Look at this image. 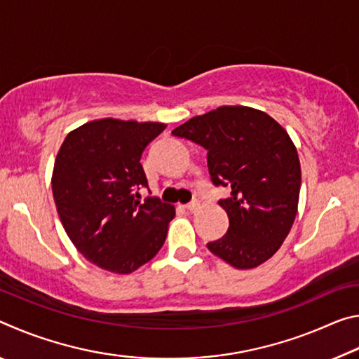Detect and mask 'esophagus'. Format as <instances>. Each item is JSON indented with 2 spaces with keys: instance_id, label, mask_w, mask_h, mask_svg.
Listing matches in <instances>:
<instances>
[{
  "instance_id": "34e87169",
  "label": "esophagus",
  "mask_w": 359,
  "mask_h": 359,
  "mask_svg": "<svg viewBox=\"0 0 359 359\" xmlns=\"http://www.w3.org/2000/svg\"><path fill=\"white\" fill-rule=\"evenodd\" d=\"M199 208V203L198 201H193V203H190V204H187L185 205V209L187 210H190V212H194V210H196Z\"/></svg>"
}]
</instances>
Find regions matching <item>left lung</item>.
<instances>
[{"instance_id": "1", "label": "left lung", "mask_w": 359, "mask_h": 359, "mask_svg": "<svg viewBox=\"0 0 359 359\" xmlns=\"http://www.w3.org/2000/svg\"><path fill=\"white\" fill-rule=\"evenodd\" d=\"M208 150L214 185L231 187L220 204L229 228L208 248L236 269H253L287 239L297 214L301 165L280 123L258 109L222 106L172 131Z\"/></svg>"}]
</instances>
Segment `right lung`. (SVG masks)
<instances>
[{
	"instance_id": "obj_1",
	"label": "right lung",
	"mask_w": 359,
	"mask_h": 359,
	"mask_svg": "<svg viewBox=\"0 0 359 359\" xmlns=\"http://www.w3.org/2000/svg\"><path fill=\"white\" fill-rule=\"evenodd\" d=\"M166 128L158 121L101 118L72 130L52 172L57 212L72 244L90 263L131 274L160 252L174 205L156 198L141 165L145 147Z\"/></svg>"
}]
</instances>
